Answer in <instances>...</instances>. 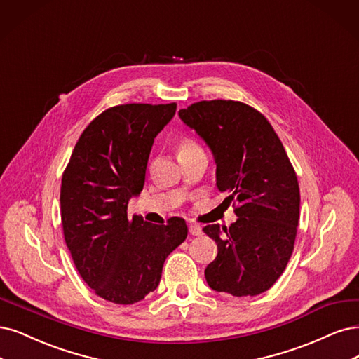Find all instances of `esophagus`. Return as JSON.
Here are the masks:
<instances>
[{"instance_id":"34e87169","label":"esophagus","mask_w":359,"mask_h":359,"mask_svg":"<svg viewBox=\"0 0 359 359\" xmlns=\"http://www.w3.org/2000/svg\"><path fill=\"white\" fill-rule=\"evenodd\" d=\"M189 232H191V235L200 236V235H203V228L200 226V224H196V223H191V224H189Z\"/></svg>"}]
</instances>
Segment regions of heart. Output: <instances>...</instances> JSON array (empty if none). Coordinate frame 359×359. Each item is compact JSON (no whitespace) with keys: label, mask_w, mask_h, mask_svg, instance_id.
Returning a JSON list of instances; mask_svg holds the SVG:
<instances>
[{"label":"heart","mask_w":359,"mask_h":359,"mask_svg":"<svg viewBox=\"0 0 359 359\" xmlns=\"http://www.w3.org/2000/svg\"><path fill=\"white\" fill-rule=\"evenodd\" d=\"M200 144H198L195 140L189 139V137H183L177 142V155H183V154H189L194 151H200Z\"/></svg>","instance_id":"heart-1"}]
</instances>
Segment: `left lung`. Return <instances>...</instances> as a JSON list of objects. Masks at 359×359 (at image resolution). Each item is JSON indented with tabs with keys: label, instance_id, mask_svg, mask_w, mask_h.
I'll list each match as a JSON object with an SVG mask.
<instances>
[{
	"label": "left lung",
	"instance_id": "1",
	"mask_svg": "<svg viewBox=\"0 0 359 359\" xmlns=\"http://www.w3.org/2000/svg\"><path fill=\"white\" fill-rule=\"evenodd\" d=\"M179 116L213 152L217 189L238 203L229 228L203 229L217 244L207 284L236 297L264 293L293 253L300 216L299 182L284 146L268 119L243 102L203 100Z\"/></svg>",
	"mask_w": 359,
	"mask_h": 359
}]
</instances>
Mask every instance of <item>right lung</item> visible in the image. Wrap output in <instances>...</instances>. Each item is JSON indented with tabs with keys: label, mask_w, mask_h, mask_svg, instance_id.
Wrapping results in <instances>:
<instances>
[{
	"label": "right lung",
	"mask_w": 359,
	"mask_h": 359,
	"mask_svg": "<svg viewBox=\"0 0 359 359\" xmlns=\"http://www.w3.org/2000/svg\"><path fill=\"white\" fill-rule=\"evenodd\" d=\"M176 103H128L106 109L79 136L62 176L60 216L75 268L95 293L133 304L154 291L167 256L188 236L187 222L127 216L144 184L154 139Z\"/></svg>",
	"instance_id": "right-lung-1"
}]
</instances>
